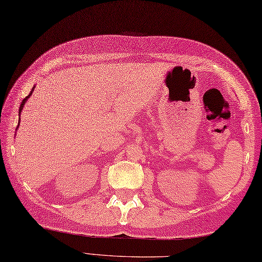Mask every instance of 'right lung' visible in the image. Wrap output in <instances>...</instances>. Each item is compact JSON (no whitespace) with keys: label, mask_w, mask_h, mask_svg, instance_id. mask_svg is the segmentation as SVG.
Returning a JSON list of instances; mask_svg holds the SVG:
<instances>
[{"label":"right lung","mask_w":262,"mask_h":262,"mask_svg":"<svg viewBox=\"0 0 262 262\" xmlns=\"http://www.w3.org/2000/svg\"><path fill=\"white\" fill-rule=\"evenodd\" d=\"M33 89H35V88H32V91H33ZM32 91L29 93V96H28V97H26L25 99H24V101H22L21 102V105H20V109H19V113H21V111H22V109H24V105H25V103H26V101H27V100H28V98H29L30 96H31V93H32ZM20 121V120H19Z\"/></svg>","instance_id":"add662e5"}]
</instances>
